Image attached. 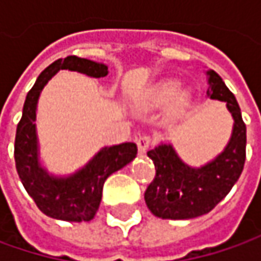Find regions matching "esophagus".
I'll return each instance as SVG.
<instances>
[{"mask_svg":"<svg viewBox=\"0 0 261 261\" xmlns=\"http://www.w3.org/2000/svg\"><path fill=\"white\" fill-rule=\"evenodd\" d=\"M136 145H138V149H139V152L141 154H144L146 149L151 146V138L146 135L139 136L138 139H136Z\"/></svg>","mask_w":261,"mask_h":261,"instance_id":"1","label":"esophagus"}]
</instances>
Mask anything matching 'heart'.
I'll list each match as a JSON object with an SVG mask.
<instances>
[{"label":"heart","mask_w":261,"mask_h":261,"mask_svg":"<svg viewBox=\"0 0 261 261\" xmlns=\"http://www.w3.org/2000/svg\"><path fill=\"white\" fill-rule=\"evenodd\" d=\"M192 101V93L181 90V83L177 78H163L146 90L141 105L146 109H163L171 105L175 116L181 115Z\"/></svg>","instance_id":"heart-1"}]
</instances>
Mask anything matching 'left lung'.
Here are the masks:
<instances>
[{"instance_id":"8db88e82","label":"left lung","mask_w":261,"mask_h":261,"mask_svg":"<svg viewBox=\"0 0 261 261\" xmlns=\"http://www.w3.org/2000/svg\"><path fill=\"white\" fill-rule=\"evenodd\" d=\"M207 98L224 101L232 116L231 138L218 155L192 167L170 142H160L146 154L155 166V178L145 192L148 209L161 219H192L211 212L240 178L246 163V125L234 94L215 71H206Z\"/></svg>"}]
</instances>
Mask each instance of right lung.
Masks as SVG:
<instances>
[{"label": "right lung", "mask_w": 261, "mask_h": 261, "mask_svg": "<svg viewBox=\"0 0 261 261\" xmlns=\"http://www.w3.org/2000/svg\"><path fill=\"white\" fill-rule=\"evenodd\" d=\"M61 69L75 71L91 78H103L109 74L106 64L78 56L58 59L46 68L27 93L23 116L17 125L15 168L25 192L45 215L68 222L91 221L101 202L106 178L132 163L136 158L138 148L134 142L105 146L86 166L66 175L52 174L42 166L35 123L37 103L42 90Z\"/></svg>", "instance_id": "obj_1"}]
</instances>
